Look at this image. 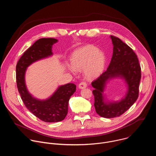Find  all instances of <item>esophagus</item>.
<instances>
[{
	"label": "esophagus",
	"instance_id": "34e87169",
	"mask_svg": "<svg viewBox=\"0 0 156 156\" xmlns=\"http://www.w3.org/2000/svg\"><path fill=\"white\" fill-rule=\"evenodd\" d=\"M78 86H79V87H80V89L85 88V87H86V86H87V83H86L85 81H82V82H81V83L79 84Z\"/></svg>",
	"mask_w": 156,
	"mask_h": 156
}]
</instances>
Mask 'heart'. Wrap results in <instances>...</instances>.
I'll return each mask as SVG.
<instances>
[{"instance_id": "heart-1", "label": "heart", "mask_w": 156, "mask_h": 156, "mask_svg": "<svg viewBox=\"0 0 156 156\" xmlns=\"http://www.w3.org/2000/svg\"><path fill=\"white\" fill-rule=\"evenodd\" d=\"M73 66L69 65V70L73 73L76 70H84V75L87 79L98 76L103 71L105 63L104 52L93 46L88 45L75 51L71 58Z\"/></svg>"}]
</instances>
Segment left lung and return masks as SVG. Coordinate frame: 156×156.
Listing matches in <instances>:
<instances>
[{
    "mask_svg": "<svg viewBox=\"0 0 156 156\" xmlns=\"http://www.w3.org/2000/svg\"><path fill=\"white\" fill-rule=\"evenodd\" d=\"M114 45L113 55L107 69L92 83L94 88V107L96 113L104 118H114L125 113L135 102L139 95L141 78V66L137 55L120 39L111 35ZM122 77L126 81L129 90L126 98L117 103L103 102V91L106 81L115 77Z\"/></svg>",
    "mask_w": 156,
    "mask_h": 156,
    "instance_id": "1",
    "label": "left lung"
}]
</instances>
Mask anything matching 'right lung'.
I'll return each instance as SVG.
<instances>
[{
  "instance_id": "1",
  "label": "right lung",
  "mask_w": 156,
  "mask_h": 156,
  "mask_svg": "<svg viewBox=\"0 0 156 156\" xmlns=\"http://www.w3.org/2000/svg\"><path fill=\"white\" fill-rule=\"evenodd\" d=\"M57 42V39L54 38L39 39L23 53L16 66L17 88L25 105L41 120L50 123L60 122L67 115L69 101L76 91V85L68 83L61 86L50 98L39 101L27 91L25 74L32 63L52 54V46Z\"/></svg>"
}]
</instances>
